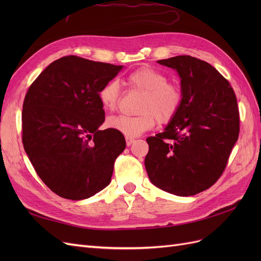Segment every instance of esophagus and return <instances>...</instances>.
Returning <instances> with one entry per match:
<instances>
[{
	"label": "esophagus",
	"instance_id": "1",
	"mask_svg": "<svg viewBox=\"0 0 261 261\" xmlns=\"http://www.w3.org/2000/svg\"><path fill=\"white\" fill-rule=\"evenodd\" d=\"M134 141H135V139L134 138H130V137H126V145L127 146H130Z\"/></svg>",
	"mask_w": 261,
	"mask_h": 261
}]
</instances>
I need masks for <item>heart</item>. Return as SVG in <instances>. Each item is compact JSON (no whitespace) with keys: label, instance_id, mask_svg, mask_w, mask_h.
Masks as SVG:
<instances>
[{"label":"heart","instance_id":"obj_1","mask_svg":"<svg viewBox=\"0 0 261 261\" xmlns=\"http://www.w3.org/2000/svg\"><path fill=\"white\" fill-rule=\"evenodd\" d=\"M127 85L133 90L143 93L136 116L117 115L110 117L107 125L126 137H137L154 127L155 123L168 124L176 116L183 103L180 87L169 82L161 70L143 66L127 76ZM99 100L108 111L117 109L121 100L120 84L110 81L99 91Z\"/></svg>","mask_w":261,"mask_h":261}]
</instances>
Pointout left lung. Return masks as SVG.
<instances>
[{
  "label": "left lung",
  "instance_id": "1",
  "mask_svg": "<svg viewBox=\"0 0 261 261\" xmlns=\"http://www.w3.org/2000/svg\"><path fill=\"white\" fill-rule=\"evenodd\" d=\"M180 77L183 103L164 132L148 137L145 167L151 183L193 196L222 175L240 134L234 90L209 63L189 55L158 61Z\"/></svg>",
  "mask_w": 261,
  "mask_h": 261
}]
</instances>
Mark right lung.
Wrapping results in <instances>:
<instances>
[{
	"label": "right lung",
	"instance_id": "add662e5",
	"mask_svg": "<svg viewBox=\"0 0 261 261\" xmlns=\"http://www.w3.org/2000/svg\"><path fill=\"white\" fill-rule=\"evenodd\" d=\"M122 68L68 55L52 62L28 88L23 149L39 177L63 198H89L111 180L126 143L112 128L99 129L105 122L99 91Z\"/></svg>",
	"mask_w": 261,
	"mask_h": 261
}]
</instances>
